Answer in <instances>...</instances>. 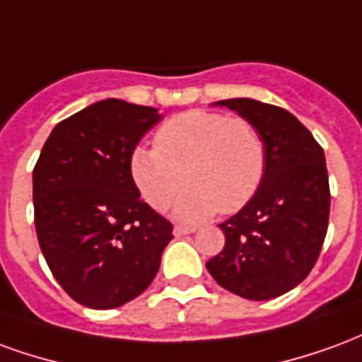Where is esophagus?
I'll list each match as a JSON object with an SVG mask.
<instances>
[{
    "mask_svg": "<svg viewBox=\"0 0 362 362\" xmlns=\"http://www.w3.org/2000/svg\"><path fill=\"white\" fill-rule=\"evenodd\" d=\"M192 233H196V228L194 227H184V225H176V227H174V236H186L192 235Z\"/></svg>",
    "mask_w": 362,
    "mask_h": 362,
    "instance_id": "34e87169",
    "label": "esophagus"
}]
</instances>
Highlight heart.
Wrapping results in <instances>:
<instances>
[{"mask_svg":"<svg viewBox=\"0 0 362 362\" xmlns=\"http://www.w3.org/2000/svg\"><path fill=\"white\" fill-rule=\"evenodd\" d=\"M266 165L264 137L248 119L188 110L158 127L155 149L137 147L132 153L129 173L143 199L157 211L189 182L174 215L196 223L250 204L264 182Z\"/></svg>","mask_w":362,"mask_h":362,"instance_id":"1","label":"heart"}]
</instances>
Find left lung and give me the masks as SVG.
Here are the masks:
<instances>
[{
	"mask_svg": "<svg viewBox=\"0 0 362 362\" xmlns=\"http://www.w3.org/2000/svg\"><path fill=\"white\" fill-rule=\"evenodd\" d=\"M227 106L256 126L266 143V176L258 194L221 223L225 248L205 267L221 287L248 300L295 288L316 264L329 219L324 149L291 112L254 98Z\"/></svg>",
	"mask_w": 362,
	"mask_h": 362,
	"instance_id": "1",
	"label": "left lung"
}]
</instances>
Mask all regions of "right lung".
I'll use <instances>...</instances> for the list:
<instances>
[{
  "label": "right lung",
  "mask_w": 362,
  "mask_h": 362,
  "mask_svg": "<svg viewBox=\"0 0 362 362\" xmlns=\"http://www.w3.org/2000/svg\"><path fill=\"white\" fill-rule=\"evenodd\" d=\"M153 106L106 98L52 129L33 170L38 244L67 295L118 308L149 287L173 225L141 202L129 173L137 143L160 122Z\"/></svg>",
  "instance_id": "obj_1"
}]
</instances>
